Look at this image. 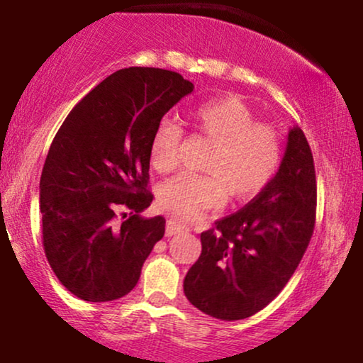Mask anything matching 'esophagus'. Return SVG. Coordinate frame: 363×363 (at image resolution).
Wrapping results in <instances>:
<instances>
[{"label": "esophagus", "mask_w": 363, "mask_h": 363, "mask_svg": "<svg viewBox=\"0 0 363 363\" xmlns=\"http://www.w3.org/2000/svg\"><path fill=\"white\" fill-rule=\"evenodd\" d=\"M188 231V228L183 225L182 221L178 220H168L167 221V236H175V235H180V233H185Z\"/></svg>", "instance_id": "34e87169"}]
</instances>
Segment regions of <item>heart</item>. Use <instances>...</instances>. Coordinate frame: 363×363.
I'll list each match as a JSON object with an SVG mask.
<instances>
[{
    "label": "heart",
    "mask_w": 363,
    "mask_h": 363,
    "mask_svg": "<svg viewBox=\"0 0 363 363\" xmlns=\"http://www.w3.org/2000/svg\"><path fill=\"white\" fill-rule=\"evenodd\" d=\"M196 133L213 143L205 162V175L180 172L160 185L162 206L173 215L198 218L220 206L230 191L245 200L259 193L279 170L282 137L279 128L267 122H255L250 107L238 97L203 102L190 112ZM180 128L170 118L155 127L148 155L157 172H170L178 160Z\"/></svg>",
    "instance_id": "obj_1"
}]
</instances>
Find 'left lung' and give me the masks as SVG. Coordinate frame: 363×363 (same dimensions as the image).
Segmentation results:
<instances>
[{
    "label": "left lung",
    "instance_id": "left-lung-1",
    "mask_svg": "<svg viewBox=\"0 0 363 363\" xmlns=\"http://www.w3.org/2000/svg\"><path fill=\"white\" fill-rule=\"evenodd\" d=\"M315 168L294 125L279 170L245 208L201 233V255L183 291L196 309L221 320L251 317L294 274L315 225Z\"/></svg>",
    "mask_w": 363,
    "mask_h": 363
}]
</instances>
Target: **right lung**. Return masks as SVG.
I'll list each match as a JSON object with an SVG mask.
<instances>
[{
    "label": "right lung",
    "instance_id": "add662e5",
    "mask_svg": "<svg viewBox=\"0 0 363 363\" xmlns=\"http://www.w3.org/2000/svg\"><path fill=\"white\" fill-rule=\"evenodd\" d=\"M193 87L165 69H121L54 137L39 183L43 245L54 274L79 299L128 294L165 235V218L140 216L153 200L148 148L162 117Z\"/></svg>",
    "mask_w": 363,
    "mask_h": 363
}]
</instances>
